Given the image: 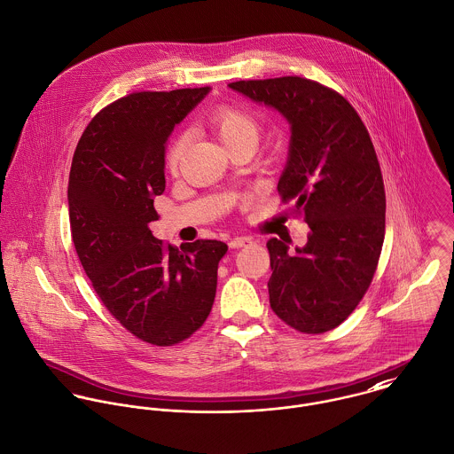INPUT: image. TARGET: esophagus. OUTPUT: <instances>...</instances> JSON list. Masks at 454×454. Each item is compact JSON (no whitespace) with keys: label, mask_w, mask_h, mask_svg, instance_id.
Returning a JSON list of instances; mask_svg holds the SVG:
<instances>
[{"label":"esophagus","mask_w":454,"mask_h":454,"mask_svg":"<svg viewBox=\"0 0 454 454\" xmlns=\"http://www.w3.org/2000/svg\"><path fill=\"white\" fill-rule=\"evenodd\" d=\"M250 243H252V238L238 236V238H232V239L229 241V247H231V248H243V247H247V245H250Z\"/></svg>","instance_id":"esophagus-1"}]
</instances>
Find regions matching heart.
<instances>
[{"instance_id": "1", "label": "heart", "mask_w": 454, "mask_h": 454, "mask_svg": "<svg viewBox=\"0 0 454 454\" xmlns=\"http://www.w3.org/2000/svg\"><path fill=\"white\" fill-rule=\"evenodd\" d=\"M209 124H211L213 129L216 130V134L220 136V139L227 146H232V145H236L238 141H243V139H250V137L257 139L259 137L257 119L250 112H247L239 106L222 105V106L215 108L209 115ZM187 143H189V132L187 130L178 132L171 139L168 153H166V166L171 173L178 171Z\"/></svg>"}]
</instances>
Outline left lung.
<instances>
[{
  "instance_id": "obj_1",
  "label": "left lung",
  "mask_w": 454,
  "mask_h": 454,
  "mask_svg": "<svg viewBox=\"0 0 454 454\" xmlns=\"http://www.w3.org/2000/svg\"><path fill=\"white\" fill-rule=\"evenodd\" d=\"M231 89L276 108L292 126L279 178L311 232L304 248L269 239L272 311L302 333H324L360 304L374 278L383 241L387 195L380 160L356 110L330 87L302 78L239 80Z\"/></svg>"
}]
</instances>
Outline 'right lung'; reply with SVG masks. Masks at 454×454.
Wrapping results in <instances>:
<instances>
[{"mask_svg": "<svg viewBox=\"0 0 454 454\" xmlns=\"http://www.w3.org/2000/svg\"><path fill=\"white\" fill-rule=\"evenodd\" d=\"M209 87L132 92L83 130L69 171V227L76 255L110 315L153 346L189 339L206 322L227 245L180 248L152 236L153 197L166 189V141Z\"/></svg>", "mask_w": 454, "mask_h": 454, "instance_id": "right-lung-1", "label": "right lung"}]
</instances>
